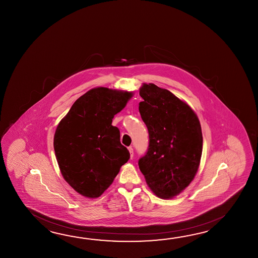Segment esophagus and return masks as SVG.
<instances>
[{"instance_id":"34e87169","label":"esophagus","mask_w":258,"mask_h":258,"mask_svg":"<svg viewBox=\"0 0 258 258\" xmlns=\"http://www.w3.org/2000/svg\"><path fill=\"white\" fill-rule=\"evenodd\" d=\"M128 149H129V152H130V156H131V158L133 159V157H134V148L130 147Z\"/></svg>"}]
</instances>
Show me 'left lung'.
Listing matches in <instances>:
<instances>
[{"instance_id":"1","label":"left lung","mask_w":258,"mask_h":258,"mask_svg":"<svg viewBox=\"0 0 258 258\" xmlns=\"http://www.w3.org/2000/svg\"><path fill=\"white\" fill-rule=\"evenodd\" d=\"M139 112L148 127V150L138 160L148 186L159 198H173L190 184L203 148L194 110L167 89L145 84Z\"/></svg>"}]
</instances>
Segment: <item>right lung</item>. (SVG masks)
I'll use <instances>...</instances> for the list:
<instances>
[{
    "label": "right lung",
    "mask_w": 258,
    "mask_h": 258,
    "mask_svg": "<svg viewBox=\"0 0 258 258\" xmlns=\"http://www.w3.org/2000/svg\"><path fill=\"white\" fill-rule=\"evenodd\" d=\"M131 97L130 92L93 88L77 99L57 126L53 147L60 172L84 197L99 198L130 159L120 130L111 122Z\"/></svg>",
    "instance_id": "right-lung-1"
}]
</instances>
